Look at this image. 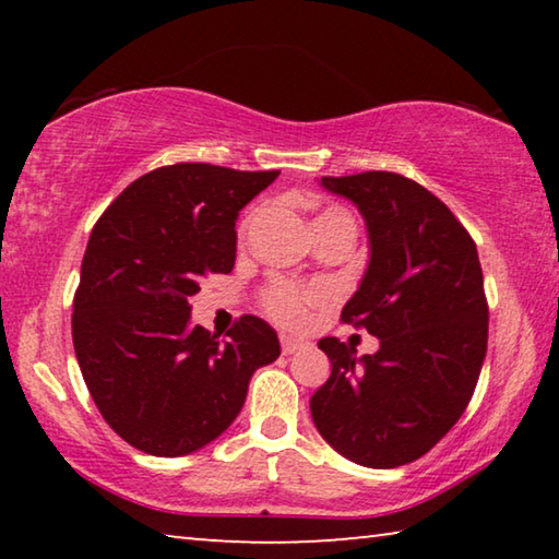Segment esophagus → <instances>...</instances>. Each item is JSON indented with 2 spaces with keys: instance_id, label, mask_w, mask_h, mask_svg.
Here are the masks:
<instances>
[{
  "instance_id": "esophagus-1",
  "label": "esophagus",
  "mask_w": 559,
  "mask_h": 559,
  "mask_svg": "<svg viewBox=\"0 0 559 559\" xmlns=\"http://www.w3.org/2000/svg\"><path fill=\"white\" fill-rule=\"evenodd\" d=\"M306 345H308V343H302V340H298V337H290V335H286V333L281 335L283 355H293V353H298V349H302Z\"/></svg>"
}]
</instances>
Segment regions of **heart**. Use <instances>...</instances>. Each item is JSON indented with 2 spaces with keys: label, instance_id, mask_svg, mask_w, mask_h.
I'll return each mask as SVG.
<instances>
[{
  "label": "heart",
  "instance_id": "heart-1",
  "mask_svg": "<svg viewBox=\"0 0 559 559\" xmlns=\"http://www.w3.org/2000/svg\"><path fill=\"white\" fill-rule=\"evenodd\" d=\"M328 214H343L340 210H328L320 216H328ZM325 288L320 286H310V288H298L293 286V283H273V286L263 293V308H266V313L278 320L281 325H288V328H302L308 323L310 318V308L320 306V302L325 300Z\"/></svg>",
  "mask_w": 559,
  "mask_h": 559
}]
</instances>
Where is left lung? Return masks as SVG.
Returning <instances> with one entry per match:
<instances>
[{
	"label": "left lung",
	"instance_id": "obj_1",
	"mask_svg": "<svg viewBox=\"0 0 559 559\" xmlns=\"http://www.w3.org/2000/svg\"><path fill=\"white\" fill-rule=\"evenodd\" d=\"M362 214L370 261L343 320L380 340L374 355L323 337L328 382L310 396L316 429L340 456L396 468L447 437L476 390L488 302L476 243L429 189L394 173L323 177Z\"/></svg>",
	"mask_w": 559,
	"mask_h": 559
}]
</instances>
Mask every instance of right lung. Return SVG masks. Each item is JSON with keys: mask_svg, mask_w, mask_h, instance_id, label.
I'll return each instance as SVG.
<instances>
[{"mask_svg": "<svg viewBox=\"0 0 559 559\" xmlns=\"http://www.w3.org/2000/svg\"><path fill=\"white\" fill-rule=\"evenodd\" d=\"M281 173L179 163L135 179L91 231L73 298V347L110 429L153 456H187L231 427L276 330L239 318L229 340L192 325L187 298L229 273L236 219Z\"/></svg>", "mask_w": 559, "mask_h": 559, "instance_id": "obj_1", "label": "right lung"}]
</instances>
